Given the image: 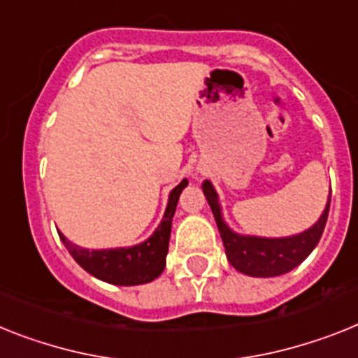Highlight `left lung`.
<instances>
[{
    "mask_svg": "<svg viewBox=\"0 0 358 358\" xmlns=\"http://www.w3.org/2000/svg\"><path fill=\"white\" fill-rule=\"evenodd\" d=\"M202 189L207 202L211 206L213 215H215L216 225H218L222 242H224L225 255H227L231 266L244 275L264 276V278L284 275L299 266L300 262H304L322 236L327 213H329V202H331V196H329L326 209L317 224L300 235L287 236V238H258V236H242L233 233L222 218L218 196H216L211 182L206 180Z\"/></svg>",
    "mask_w": 358,
    "mask_h": 358,
    "instance_id": "left-lung-1",
    "label": "left lung"
}]
</instances>
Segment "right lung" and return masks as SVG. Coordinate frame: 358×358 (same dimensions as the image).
Wrapping results in <instances>:
<instances>
[{
	"label": "right lung",
	"mask_w": 358,
	"mask_h": 358,
	"mask_svg": "<svg viewBox=\"0 0 358 358\" xmlns=\"http://www.w3.org/2000/svg\"><path fill=\"white\" fill-rule=\"evenodd\" d=\"M187 180H182L176 187L171 191L169 203L165 209L164 220L158 225V229L152 233L149 240L143 244L133 248L120 249H100V251H89V249L78 248L71 244L58 231L59 238L69 249V253L76 260L87 273L116 286H138L147 284L162 275L165 267V257L169 251L171 222H173L176 203H178L182 189L187 185Z\"/></svg>",
	"instance_id": "add662e5"
}]
</instances>
